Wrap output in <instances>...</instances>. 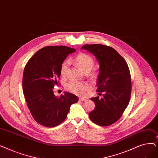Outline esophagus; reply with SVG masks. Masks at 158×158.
<instances>
[{
    "label": "esophagus",
    "instance_id": "obj_1",
    "mask_svg": "<svg viewBox=\"0 0 158 158\" xmlns=\"http://www.w3.org/2000/svg\"><path fill=\"white\" fill-rule=\"evenodd\" d=\"M79 101H86V99L81 98H79Z\"/></svg>",
    "mask_w": 158,
    "mask_h": 158
}]
</instances>
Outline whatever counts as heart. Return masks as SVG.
Masks as SVG:
<instances>
[{"label": "heart", "mask_w": 158, "mask_h": 158, "mask_svg": "<svg viewBox=\"0 0 158 158\" xmlns=\"http://www.w3.org/2000/svg\"><path fill=\"white\" fill-rule=\"evenodd\" d=\"M75 63H77L80 69L85 72L92 70L94 64V60L92 57L88 55L81 53L78 54L75 58ZM70 65L69 60H65L60 66V74L64 76L66 74L68 67ZM66 90L75 95H84L90 89V86L86 83L76 81H70L65 86Z\"/></svg>", "instance_id": "heart-1"}]
</instances>
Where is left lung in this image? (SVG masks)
Returning a JSON list of instances; mask_svg holds the SVG:
<instances>
[{
  "instance_id": "obj_1",
  "label": "left lung",
  "mask_w": 158,
  "mask_h": 158,
  "mask_svg": "<svg viewBox=\"0 0 158 158\" xmlns=\"http://www.w3.org/2000/svg\"><path fill=\"white\" fill-rule=\"evenodd\" d=\"M81 49L94 55L99 63L97 92L102 98H91L95 108L89 113V118L96 125L110 126L120 119L129 103L132 90L129 68L125 60L110 46L85 44Z\"/></svg>"
}]
</instances>
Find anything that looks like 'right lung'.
<instances>
[{"mask_svg":"<svg viewBox=\"0 0 158 158\" xmlns=\"http://www.w3.org/2000/svg\"><path fill=\"white\" fill-rule=\"evenodd\" d=\"M75 49L66 46H49L39 50L26 64L23 77V93L33 119L46 127H54L66 118L78 98L64 92L57 98L53 87L59 83L60 66Z\"/></svg>","mask_w":158,"mask_h":158,"instance_id":"obj_1","label":"right lung"}]
</instances>
